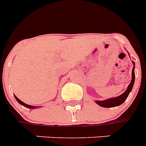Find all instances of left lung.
Listing matches in <instances>:
<instances>
[{
  "instance_id": "8db88e82",
  "label": "left lung",
  "mask_w": 146,
  "mask_h": 146,
  "mask_svg": "<svg viewBox=\"0 0 146 146\" xmlns=\"http://www.w3.org/2000/svg\"><path fill=\"white\" fill-rule=\"evenodd\" d=\"M133 65H135L134 62L133 61ZM134 68L135 67L133 66L132 70V79H131V82L130 85H128V87L127 88V90L124 93L121 94V95L118 96V97H116L114 98H110V99H108L106 100H103V101H99V100H96V103L99 105V106H102V107H106V108H111V107H115V106H118L121 104H122L125 100L127 99V98L128 97L129 94L131 92L132 90V88L133 86V84H134L135 81V73H134Z\"/></svg>"
}]
</instances>
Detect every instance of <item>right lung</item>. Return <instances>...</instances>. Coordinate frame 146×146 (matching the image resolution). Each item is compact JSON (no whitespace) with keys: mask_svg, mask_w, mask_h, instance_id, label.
<instances>
[{"mask_svg":"<svg viewBox=\"0 0 146 146\" xmlns=\"http://www.w3.org/2000/svg\"><path fill=\"white\" fill-rule=\"evenodd\" d=\"M15 100H17V101L19 102V104H21V105H22V106H26V107L29 108V109H34V108H36V106H31V105H28V104H25V103H23V102H22V100H20L19 99V98H18L17 97H16V96H15Z\"/></svg>","mask_w":146,"mask_h":146,"instance_id":"obj_1","label":"right lung"}]
</instances>
